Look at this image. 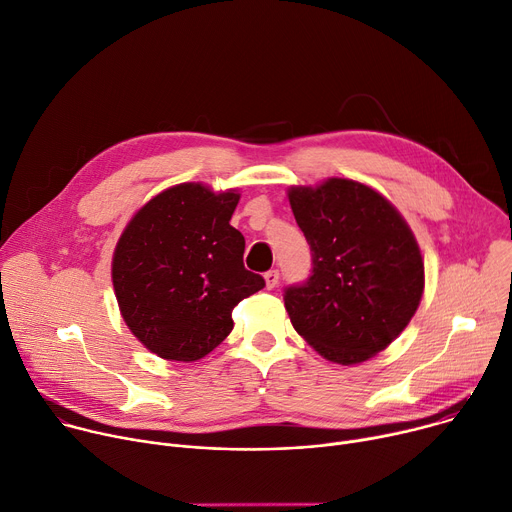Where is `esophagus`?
Segmentation results:
<instances>
[{"label":"esophagus","mask_w":512,"mask_h":512,"mask_svg":"<svg viewBox=\"0 0 512 512\" xmlns=\"http://www.w3.org/2000/svg\"><path fill=\"white\" fill-rule=\"evenodd\" d=\"M263 280H265V288H267V290H273V288L277 286V282H280V271H277V269L267 271V273L263 275Z\"/></svg>","instance_id":"1"}]
</instances>
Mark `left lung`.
<instances>
[{"label":"left lung","instance_id":"1","mask_svg":"<svg viewBox=\"0 0 512 512\" xmlns=\"http://www.w3.org/2000/svg\"><path fill=\"white\" fill-rule=\"evenodd\" d=\"M288 200L312 251L310 280L284 296L296 333L339 365L376 357L423 298L414 232L388 198L355 179L292 185Z\"/></svg>","mask_w":512,"mask_h":512}]
</instances>
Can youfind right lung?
<instances>
[{
	"mask_svg": "<svg viewBox=\"0 0 512 512\" xmlns=\"http://www.w3.org/2000/svg\"><path fill=\"white\" fill-rule=\"evenodd\" d=\"M239 190L173 185L128 220L112 284L130 333L167 361H198L232 331V308L265 282L243 265L245 237L230 226Z\"/></svg>",
	"mask_w": 512,
	"mask_h": 512,
	"instance_id": "right-lung-1",
	"label": "right lung"
}]
</instances>
